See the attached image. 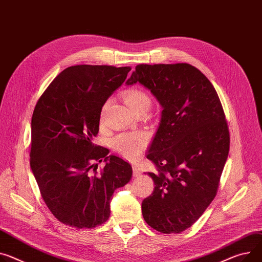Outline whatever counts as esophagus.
Segmentation results:
<instances>
[{
  "label": "esophagus",
  "mask_w": 262,
  "mask_h": 262,
  "mask_svg": "<svg viewBox=\"0 0 262 262\" xmlns=\"http://www.w3.org/2000/svg\"><path fill=\"white\" fill-rule=\"evenodd\" d=\"M133 176L134 177H138L142 175V170H140V168L137 166V165H133Z\"/></svg>",
  "instance_id": "34e87169"
}]
</instances>
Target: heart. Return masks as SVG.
I'll return each instance as SVG.
<instances>
[{
  "label": "heart",
  "mask_w": 262,
  "mask_h": 262,
  "mask_svg": "<svg viewBox=\"0 0 262 262\" xmlns=\"http://www.w3.org/2000/svg\"><path fill=\"white\" fill-rule=\"evenodd\" d=\"M125 102L128 107L134 112L137 113L144 109L151 108V98L150 96L140 89H130L127 90L124 94ZM108 106V102L102 108V114ZM112 145L115 151L120 155L128 159H134L138 157L144 151L147 146V137L145 134L139 132L133 133H124L119 134L113 138Z\"/></svg>",
  "instance_id": "obj_1"
}]
</instances>
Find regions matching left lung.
<instances>
[{"instance_id": "8db88e82", "label": "left lung", "mask_w": 262, "mask_h": 262, "mask_svg": "<svg viewBox=\"0 0 262 262\" xmlns=\"http://www.w3.org/2000/svg\"><path fill=\"white\" fill-rule=\"evenodd\" d=\"M140 84L163 108L147 158L154 191L142 203L146 223L164 234L190 228L216 196L230 149L223 106L210 80L186 64L137 65L127 86Z\"/></svg>"}]
</instances>
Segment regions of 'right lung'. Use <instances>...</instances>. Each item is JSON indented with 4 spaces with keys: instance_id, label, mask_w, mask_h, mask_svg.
<instances>
[{
    "instance_id": "add662e5",
    "label": "right lung",
    "mask_w": 262,
    "mask_h": 262,
    "mask_svg": "<svg viewBox=\"0 0 262 262\" xmlns=\"http://www.w3.org/2000/svg\"><path fill=\"white\" fill-rule=\"evenodd\" d=\"M130 70L71 66L37 100L31 119L30 168L48 209L66 226L92 229L106 223L114 191L132 177L129 163L93 144L102 108ZM103 160L105 167L97 172Z\"/></svg>"
}]
</instances>
